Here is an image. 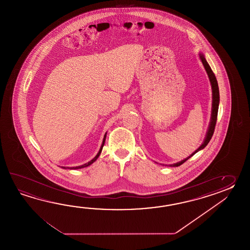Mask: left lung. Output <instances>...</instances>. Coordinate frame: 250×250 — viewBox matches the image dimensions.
<instances>
[{"label": "left lung", "instance_id": "left-lung-1", "mask_svg": "<svg viewBox=\"0 0 250 250\" xmlns=\"http://www.w3.org/2000/svg\"><path fill=\"white\" fill-rule=\"evenodd\" d=\"M199 58L201 60L203 65L205 67V69H206V71L208 73V78H209L210 83H211V86H212V112H211L210 123H209L208 131H207V134H206V138L204 139L201 146L195 152H193L189 156H188L187 158H185V159L181 160V162H178L176 164L170 165V167H178V166H180L182 164H184L187 160L189 159L191 156H193L194 154L197 153L198 151L205 148L208 146L209 141L211 140V138H212V134H213V131H214V127H215V124H216V121H217L218 108H219V103H220V94H219L217 80H216L215 76L213 74L211 67L209 66L207 60L205 58V55L202 53H199Z\"/></svg>", "mask_w": 250, "mask_h": 250}]
</instances>
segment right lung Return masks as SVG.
I'll return each mask as SVG.
<instances>
[{
  "label": "right lung",
  "instance_id": "1",
  "mask_svg": "<svg viewBox=\"0 0 250 250\" xmlns=\"http://www.w3.org/2000/svg\"><path fill=\"white\" fill-rule=\"evenodd\" d=\"M106 134L107 132L104 134V139H103V143H102L101 147H100V149H99V152H98L96 156H95L93 159L91 160V161H89L88 163L84 164L83 165H80V166H76V167H70V168H69V167H67V168H66V167H62V168H63V169H69V170H77V169H81V168H85V167H87V166H89V165H92L93 163H95L96 160H97V158L99 157L100 154H101L102 150H103V146H104V142H105V139H106Z\"/></svg>",
  "mask_w": 250,
  "mask_h": 250
}]
</instances>
